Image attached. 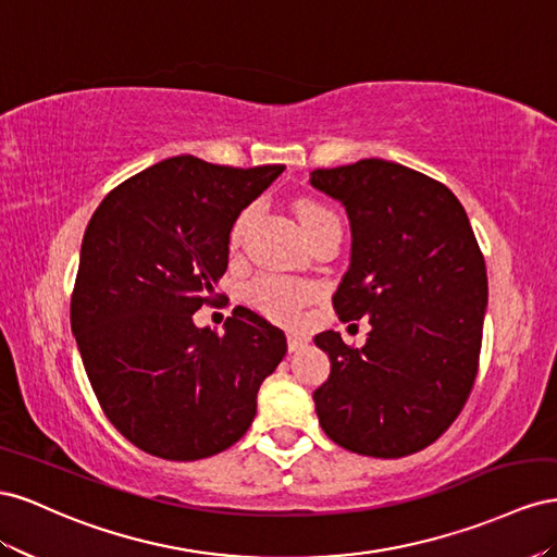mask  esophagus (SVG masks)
<instances>
[{"label":"esophagus","instance_id":"obj_1","mask_svg":"<svg viewBox=\"0 0 557 557\" xmlns=\"http://www.w3.org/2000/svg\"><path fill=\"white\" fill-rule=\"evenodd\" d=\"M287 345H289V352H298V349H304L308 345V336H304V333L292 331L289 336H287Z\"/></svg>","mask_w":557,"mask_h":557}]
</instances>
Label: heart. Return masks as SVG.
Listing matches in <instances>:
<instances>
[{"label":"heart","instance_id":"b5f03b06","mask_svg":"<svg viewBox=\"0 0 557 557\" xmlns=\"http://www.w3.org/2000/svg\"><path fill=\"white\" fill-rule=\"evenodd\" d=\"M333 212L322 208V205L317 202H300L298 205V216H300V224L304 228H310L317 221L331 216ZM251 216V208L243 210L237 214L235 224L231 228V247L235 249L240 245L245 228H247V221ZM312 296V287L304 282H292V280H284V277H263L257 284H253L251 289V300L257 304V308L261 312H265L268 317H273L277 322H296L300 312H304V306L308 304Z\"/></svg>","mask_w":557,"mask_h":557}]
</instances>
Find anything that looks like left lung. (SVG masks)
Returning a JSON list of instances; mask_svg holds the SVG:
<instances>
[{"label": "left lung", "mask_w": 557, "mask_h": 557, "mask_svg": "<svg viewBox=\"0 0 557 557\" xmlns=\"http://www.w3.org/2000/svg\"><path fill=\"white\" fill-rule=\"evenodd\" d=\"M343 202L352 253L333 308L369 317L367 345L338 331L314 345L331 361L314 389L324 434L369 457H406L446 432L479 373L487 306L485 261L462 202L448 186L383 158L310 172Z\"/></svg>", "instance_id": "8db88e82"}]
</instances>
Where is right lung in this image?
<instances>
[{
	"label": "right lung",
	"mask_w": 557,
	"mask_h": 557,
	"mask_svg": "<svg viewBox=\"0 0 557 557\" xmlns=\"http://www.w3.org/2000/svg\"><path fill=\"white\" fill-rule=\"evenodd\" d=\"M284 165L228 168L174 156L119 184L88 221L72 333L109 422L172 462L240 441L287 338L237 306L224 336L198 329L228 268L231 228Z\"/></svg>",
	"instance_id": "1"
}]
</instances>
